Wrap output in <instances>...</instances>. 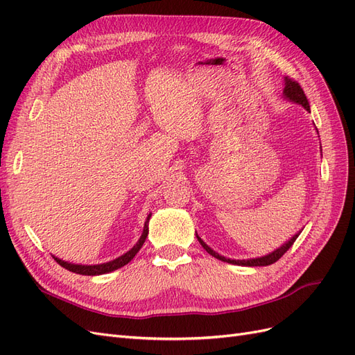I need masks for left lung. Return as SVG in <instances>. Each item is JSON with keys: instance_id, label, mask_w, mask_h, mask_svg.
I'll use <instances>...</instances> for the list:
<instances>
[{"instance_id": "1", "label": "left lung", "mask_w": 355, "mask_h": 355, "mask_svg": "<svg viewBox=\"0 0 355 355\" xmlns=\"http://www.w3.org/2000/svg\"><path fill=\"white\" fill-rule=\"evenodd\" d=\"M284 84H286V87H284V92H283V94H284V98L286 99H288V101H292V102H295V103H299V105H302L304 108L308 111V112H311V110H309V103H308V99H306V96H305V93H304V90H302V87H300L299 85V83L297 81H293V80H290V78H284ZM299 234L300 232H297L296 235H293L292 239H290L286 244H283L282 247H278L277 250H274L272 253H270V254H266V256H262V257H254V259H243V261H235V259H227V257L225 256H220L219 253H216L214 250H211L210 247L204 243L198 235H197V239H198V241H200V244L204 247V250H206L209 254H211L213 257H216V259H219V261H223V262H228V263H232V265H243V266H266V265H271V263H274V262H277L278 259H280V257L290 249V247L293 245V243L296 241V239L299 237Z\"/></svg>"}]
</instances>
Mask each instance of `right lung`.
<instances>
[{"instance_id": "right-lung-1", "label": "right lung", "mask_w": 355, "mask_h": 355, "mask_svg": "<svg viewBox=\"0 0 355 355\" xmlns=\"http://www.w3.org/2000/svg\"><path fill=\"white\" fill-rule=\"evenodd\" d=\"M149 219H151V213L148 214L146 222H145V227H144V232L141 235V239H139V241L127 253H124L120 257H116V259H114L111 262L98 263V265H77V263H69V262L62 261V259H59V257H56V256H53V257H55V261L60 266H63V268H65V270L72 271L75 274H81V275H102V274H108L111 271L118 270V268L127 265L136 256V253L141 250V247L144 245V243H145V240L148 237V231H149L148 230V223H149Z\"/></svg>"}]
</instances>
